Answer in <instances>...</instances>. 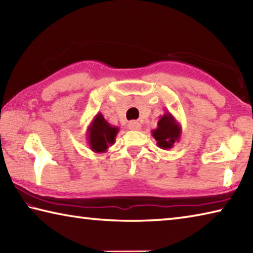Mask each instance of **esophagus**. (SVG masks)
Masks as SVG:
<instances>
[{
  "label": "esophagus",
  "instance_id": "1",
  "mask_svg": "<svg viewBox=\"0 0 253 253\" xmlns=\"http://www.w3.org/2000/svg\"><path fill=\"white\" fill-rule=\"evenodd\" d=\"M128 128L131 130H139L140 128H142V125H140L139 122H136V121H132L129 124H128Z\"/></svg>",
  "mask_w": 253,
  "mask_h": 253
}]
</instances>
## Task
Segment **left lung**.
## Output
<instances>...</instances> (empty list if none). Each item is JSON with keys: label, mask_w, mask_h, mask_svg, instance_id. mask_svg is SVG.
<instances>
[{"label": "left lung", "mask_w": 253, "mask_h": 253, "mask_svg": "<svg viewBox=\"0 0 253 253\" xmlns=\"http://www.w3.org/2000/svg\"><path fill=\"white\" fill-rule=\"evenodd\" d=\"M182 135V127L169 111L160 117L156 129L152 130V136L162 149H169L178 142Z\"/></svg>", "instance_id": "obj_1"}]
</instances>
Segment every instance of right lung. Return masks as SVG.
Listing matches in <instances>:
<instances>
[{"instance_id": "add662e5", "label": "right lung", "mask_w": 253, "mask_h": 253, "mask_svg": "<svg viewBox=\"0 0 253 253\" xmlns=\"http://www.w3.org/2000/svg\"><path fill=\"white\" fill-rule=\"evenodd\" d=\"M119 131L117 126H111L101 113H98L88 126L87 142L89 147L95 153H106L109 146L115 144Z\"/></svg>"}]
</instances>
